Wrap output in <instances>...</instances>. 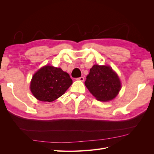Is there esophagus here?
<instances>
[{"mask_svg":"<svg viewBox=\"0 0 154 154\" xmlns=\"http://www.w3.org/2000/svg\"><path fill=\"white\" fill-rule=\"evenodd\" d=\"M76 80H78V81L83 82V81H84V78L82 77V76H81V77H80V78H78L76 79Z\"/></svg>","mask_w":154,"mask_h":154,"instance_id":"34e87169","label":"esophagus"}]
</instances>
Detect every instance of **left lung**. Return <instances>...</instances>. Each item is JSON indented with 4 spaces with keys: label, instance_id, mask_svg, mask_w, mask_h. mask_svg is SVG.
<instances>
[{
    "label": "left lung",
    "instance_id": "obj_1",
    "mask_svg": "<svg viewBox=\"0 0 154 154\" xmlns=\"http://www.w3.org/2000/svg\"><path fill=\"white\" fill-rule=\"evenodd\" d=\"M86 78L85 86L98 101L113 100L122 87L118 74L108 66L94 65Z\"/></svg>",
    "mask_w": 154,
    "mask_h": 154
}]
</instances>
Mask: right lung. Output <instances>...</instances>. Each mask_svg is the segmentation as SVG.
Listing matches in <instances>:
<instances>
[{"mask_svg":"<svg viewBox=\"0 0 154 154\" xmlns=\"http://www.w3.org/2000/svg\"><path fill=\"white\" fill-rule=\"evenodd\" d=\"M72 80L61 68L45 66L40 69L32 78L30 89L37 100L51 102L62 96Z\"/></svg>","mask_w":154,"mask_h":154,"instance_id":"obj_1","label":"right lung"}]
</instances>
